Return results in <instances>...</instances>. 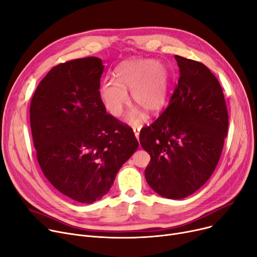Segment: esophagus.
Wrapping results in <instances>:
<instances>
[{"instance_id": "obj_1", "label": "esophagus", "mask_w": 257, "mask_h": 257, "mask_svg": "<svg viewBox=\"0 0 257 257\" xmlns=\"http://www.w3.org/2000/svg\"><path fill=\"white\" fill-rule=\"evenodd\" d=\"M133 132H134V136H136L137 140L139 141V139H140V129L139 128H133Z\"/></svg>"}]
</instances>
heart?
<instances>
[{
    "mask_svg": "<svg viewBox=\"0 0 257 257\" xmlns=\"http://www.w3.org/2000/svg\"><path fill=\"white\" fill-rule=\"evenodd\" d=\"M114 80L105 81L99 90L106 111L119 117L130 104L128 91L139 107L133 108L126 121L132 126L143 123L147 110L157 113L167 103L170 91L168 67L154 59H130L121 62L114 71Z\"/></svg>",
    "mask_w": 257,
    "mask_h": 257,
    "instance_id": "1",
    "label": "heart"
}]
</instances>
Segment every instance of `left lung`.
Returning <instances> with one entry per match:
<instances>
[{
  "label": "left lung",
  "mask_w": 257,
  "mask_h": 257,
  "mask_svg": "<svg viewBox=\"0 0 257 257\" xmlns=\"http://www.w3.org/2000/svg\"><path fill=\"white\" fill-rule=\"evenodd\" d=\"M180 77L170 105L140 134L150 154L145 177L158 195L183 199L203 185L217 167L228 130L218 79L203 63L175 55Z\"/></svg>",
  "instance_id": "left-lung-1"
}]
</instances>
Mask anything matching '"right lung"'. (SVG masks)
I'll list each match as a JSON object with an SVG mask.
<instances>
[{
    "instance_id": "right-lung-1",
    "label": "right lung",
    "mask_w": 257,
    "mask_h": 257,
    "mask_svg": "<svg viewBox=\"0 0 257 257\" xmlns=\"http://www.w3.org/2000/svg\"><path fill=\"white\" fill-rule=\"evenodd\" d=\"M103 71L97 57L60 63L40 81L30 104L40 169L57 191L80 203L105 196L139 147L132 129L106 113L99 96Z\"/></svg>"
}]
</instances>
